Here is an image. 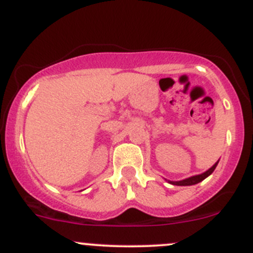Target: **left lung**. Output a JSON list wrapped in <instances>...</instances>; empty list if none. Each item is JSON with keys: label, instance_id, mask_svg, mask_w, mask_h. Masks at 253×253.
I'll return each instance as SVG.
<instances>
[{"label": "left lung", "instance_id": "left-lung-1", "mask_svg": "<svg viewBox=\"0 0 253 253\" xmlns=\"http://www.w3.org/2000/svg\"><path fill=\"white\" fill-rule=\"evenodd\" d=\"M216 165H218V162H216L215 164H214L213 167L211 168V169L207 170L206 172H203V174H201V175L192 176V177L185 178V180H182V181H169V182L172 183V185H176V186H191V185H196V183L201 182V181L205 180L206 177H208V176L211 175V172L214 171V170H215Z\"/></svg>", "mask_w": 253, "mask_h": 253}]
</instances>
